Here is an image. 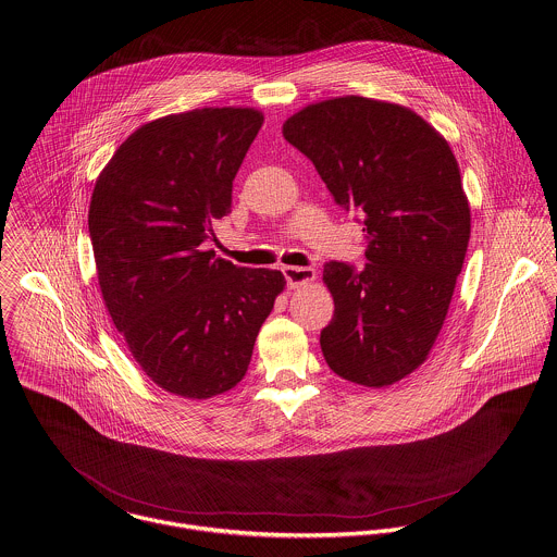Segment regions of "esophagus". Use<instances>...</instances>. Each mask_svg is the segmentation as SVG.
I'll list each match as a JSON object with an SVG mask.
<instances>
[{"label":"esophagus","instance_id":"1","mask_svg":"<svg viewBox=\"0 0 557 557\" xmlns=\"http://www.w3.org/2000/svg\"><path fill=\"white\" fill-rule=\"evenodd\" d=\"M284 277L288 288H299L317 280V271L312 267H284Z\"/></svg>","mask_w":557,"mask_h":557}]
</instances>
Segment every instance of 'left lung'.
Listing matches in <instances>:
<instances>
[{"instance_id": "obj_1", "label": "left lung", "mask_w": 557, "mask_h": 557, "mask_svg": "<svg viewBox=\"0 0 557 557\" xmlns=\"http://www.w3.org/2000/svg\"><path fill=\"white\" fill-rule=\"evenodd\" d=\"M282 133L368 234L361 271H323L335 306L325 361L350 383L387 387L426 361L465 262L471 211L456 157L422 115L352 95L293 113Z\"/></svg>"}]
</instances>
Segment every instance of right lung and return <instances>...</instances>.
Listing matches in <instances>:
<instances>
[{
  "instance_id": "1",
  "label": "right lung",
  "mask_w": 557,
  "mask_h": 557,
  "mask_svg": "<svg viewBox=\"0 0 557 557\" xmlns=\"http://www.w3.org/2000/svg\"><path fill=\"white\" fill-rule=\"evenodd\" d=\"M262 122L253 108L146 122L92 191L88 227L106 308L146 376L174 396L232 389L286 286L282 271L236 267L205 249Z\"/></svg>"
}]
</instances>
